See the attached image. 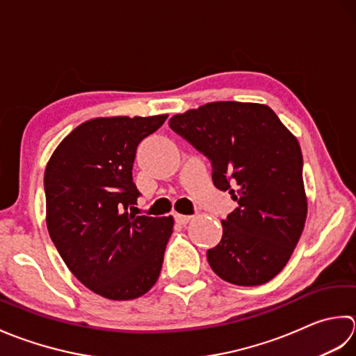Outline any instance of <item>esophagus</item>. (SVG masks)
<instances>
[{
    "mask_svg": "<svg viewBox=\"0 0 356 356\" xmlns=\"http://www.w3.org/2000/svg\"><path fill=\"white\" fill-rule=\"evenodd\" d=\"M192 218H193V216H191V215H179V213L175 215V220L179 224H187Z\"/></svg>",
    "mask_w": 356,
    "mask_h": 356,
    "instance_id": "esophagus-1",
    "label": "esophagus"
}]
</instances>
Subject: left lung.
I'll use <instances>...</instances> for the list:
<instances>
[{
	"mask_svg": "<svg viewBox=\"0 0 356 356\" xmlns=\"http://www.w3.org/2000/svg\"><path fill=\"white\" fill-rule=\"evenodd\" d=\"M169 126L212 163L216 188L238 202L222 238L207 250L212 270L236 286H259L284 269L307 216L302 154L270 107L216 101L173 115Z\"/></svg>",
	"mask_w": 356,
	"mask_h": 356,
	"instance_id": "left-lung-1",
	"label": "left lung"
}]
</instances>
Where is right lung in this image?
Returning a JSON list of instances; mask_svg holds the SVG:
<instances>
[{
	"mask_svg": "<svg viewBox=\"0 0 356 356\" xmlns=\"http://www.w3.org/2000/svg\"><path fill=\"white\" fill-rule=\"evenodd\" d=\"M156 117L93 118L64 138L44 172L49 235L69 270L107 300H135L154 287L172 216L129 213L140 192L136 147L164 124Z\"/></svg>",
	"mask_w": 356,
	"mask_h": 356,
	"instance_id": "1",
	"label": "right lung"
}]
</instances>
